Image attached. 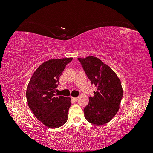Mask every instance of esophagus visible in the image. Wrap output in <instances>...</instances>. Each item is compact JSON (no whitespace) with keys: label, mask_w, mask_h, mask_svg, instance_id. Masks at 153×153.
I'll use <instances>...</instances> for the list:
<instances>
[{"label":"esophagus","mask_w":153,"mask_h":153,"mask_svg":"<svg viewBox=\"0 0 153 153\" xmlns=\"http://www.w3.org/2000/svg\"><path fill=\"white\" fill-rule=\"evenodd\" d=\"M71 99H72L74 101H75V102H76L77 100H78V98H76V97H71Z\"/></svg>","instance_id":"obj_1"}]
</instances>
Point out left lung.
<instances>
[{
	"mask_svg": "<svg viewBox=\"0 0 153 153\" xmlns=\"http://www.w3.org/2000/svg\"><path fill=\"white\" fill-rule=\"evenodd\" d=\"M92 84L97 87L94 96L84 108V116L89 123L103 125L108 123L119 109L123 90L121 81L112 69L94 56L78 58Z\"/></svg>",
	"mask_w": 153,
	"mask_h": 153,
	"instance_id": "obj_1",
	"label": "left lung"
}]
</instances>
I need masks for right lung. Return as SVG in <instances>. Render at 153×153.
Segmentation results:
<instances>
[{"mask_svg":"<svg viewBox=\"0 0 153 153\" xmlns=\"http://www.w3.org/2000/svg\"><path fill=\"white\" fill-rule=\"evenodd\" d=\"M73 58L50 59L43 62L32 75L26 91L30 109L46 126L57 128L65 124L71 98L55 94L59 77Z\"/></svg>","mask_w":153,"mask_h":153,"instance_id":"right-lung-1","label":"right lung"}]
</instances>
